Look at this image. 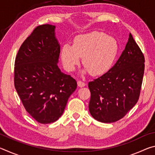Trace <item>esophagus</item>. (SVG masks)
Listing matches in <instances>:
<instances>
[{"instance_id":"34e87169","label":"esophagus","mask_w":155,"mask_h":155,"mask_svg":"<svg viewBox=\"0 0 155 155\" xmlns=\"http://www.w3.org/2000/svg\"><path fill=\"white\" fill-rule=\"evenodd\" d=\"M77 85H78V87H84V86L85 85V83H84V82H83V81H78Z\"/></svg>"}]
</instances>
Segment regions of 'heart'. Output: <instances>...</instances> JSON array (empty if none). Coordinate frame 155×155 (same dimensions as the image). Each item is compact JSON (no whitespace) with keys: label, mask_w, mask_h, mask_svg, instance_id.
<instances>
[{"label":"heart","mask_w":155,"mask_h":155,"mask_svg":"<svg viewBox=\"0 0 155 155\" xmlns=\"http://www.w3.org/2000/svg\"><path fill=\"white\" fill-rule=\"evenodd\" d=\"M118 51L117 41L105 33L93 31L77 36L73 46L65 44L62 46L61 57L67 71L71 72L79 64L80 57L85 67V72L98 76L111 68Z\"/></svg>","instance_id":"heart-1"}]
</instances>
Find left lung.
<instances>
[{"label": "left lung", "instance_id": "8db88e82", "mask_svg": "<svg viewBox=\"0 0 155 155\" xmlns=\"http://www.w3.org/2000/svg\"><path fill=\"white\" fill-rule=\"evenodd\" d=\"M144 56L129 34L120 58L108 72L88 83L89 111L94 119L111 123L122 118L137 103L144 73Z\"/></svg>", "mask_w": 155, "mask_h": 155}]
</instances>
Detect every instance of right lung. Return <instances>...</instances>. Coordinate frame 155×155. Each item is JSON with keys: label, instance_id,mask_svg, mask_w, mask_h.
<instances>
[{"label": "right lung", "instance_id": "obj_1", "mask_svg": "<svg viewBox=\"0 0 155 155\" xmlns=\"http://www.w3.org/2000/svg\"><path fill=\"white\" fill-rule=\"evenodd\" d=\"M55 26L37 27L15 60L14 85L25 109L37 122L50 124L61 116L77 83L58 67L60 44Z\"/></svg>", "mask_w": 155, "mask_h": 155}]
</instances>
